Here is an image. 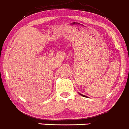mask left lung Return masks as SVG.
<instances>
[{"mask_svg":"<svg viewBox=\"0 0 129 129\" xmlns=\"http://www.w3.org/2000/svg\"><path fill=\"white\" fill-rule=\"evenodd\" d=\"M80 95H81V94H80ZM81 95L83 96V97H86V96H85V95Z\"/></svg>","mask_w":129,"mask_h":129,"instance_id":"1","label":"left lung"}]
</instances>
